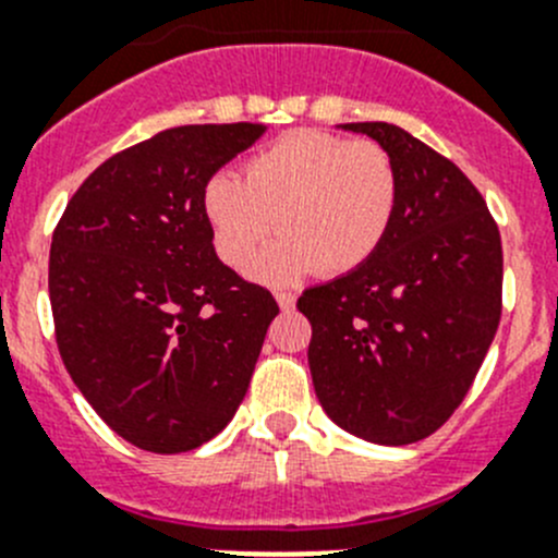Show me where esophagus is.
<instances>
[{
	"mask_svg": "<svg viewBox=\"0 0 558 558\" xmlns=\"http://www.w3.org/2000/svg\"><path fill=\"white\" fill-rule=\"evenodd\" d=\"M275 300H278L280 311H291L296 303V296L291 294V291H278V294H275Z\"/></svg>",
	"mask_w": 558,
	"mask_h": 558,
	"instance_id": "obj_1",
	"label": "esophagus"
}]
</instances>
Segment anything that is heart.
I'll use <instances>...</instances> for the list:
<instances>
[{"label":"heart","instance_id":"b5f03b06","mask_svg":"<svg viewBox=\"0 0 558 558\" xmlns=\"http://www.w3.org/2000/svg\"><path fill=\"white\" fill-rule=\"evenodd\" d=\"M397 203L399 173L383 145L316 129L250 156L242 179L220 170L203 186V215L228 267H247L272 228L283 236L253 269L267 283L363 267L383 247Z\"/></svg>","mask_w":558,"mask_h":558}]
</instances>
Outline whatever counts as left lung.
<instances>
[{"label": "left lung", "mask_w": 558, "mask_h": 558, "mask_svg": "<svg viewBox=\"0 0 558 558\" xmlns=\"http://www.w3.org/2000/svg\"><path fill=\"white\" fill-rule=\"evenodd\" d=\"M397 165L399 203L363 267L296 300L325 413L379 446L424 440L473 385L501 319V233L468 175L393 123H341Z\"/></svg>", "instance_id": "8db88e82"}]
</instances>
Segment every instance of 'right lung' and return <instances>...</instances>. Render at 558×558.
I'll list each match as a JSON object with an SVG mask.
<instances>
[{
    "instance_id": "add662e5",
    "label": "right lung",
    "mask_w": 558,
    "mask_h": 558,
    "mask_svg": "<svg viewBox=\"0 0 558 558\" xmlns=\"http://www.w3.org/2000/svg\"><path fill=\"white\" fill-rule=\"evenodd\" d=\"M264 123L175 126L114 154L68 201L49 255L60 357L90 408L154 454L220 435L278 303L217 258L203 186Z\"/></svg>"
}]
</instances>
